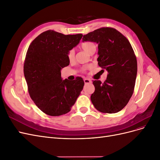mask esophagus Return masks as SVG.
<instances>
[{
	"label": "esophagus",
	"instance_id": "esophagus-1",
	"mask_svg": "<svg viewBox=\"0 0 160 160\" xmlns=\"http://www.w3.org/2000/svg\"><path fill=\"white\" fill-rule=\"evenodd\" d=\"M84 83L85 84H88V83H91V81L90 79H84Z\"/></svg>",
	"mask_w": 160,
	"mask_h": 160
}]
</instances>
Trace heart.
Returning a JSON list of instances; mask_svg holds the SVG:
<instances>
[{"label": "heart", "instance_id": "b5f03b06", "mask_svg": "<svg viewBox=\"0 0 160 160\" xmlns=\"http://www.w3.org/2000/svg\"><path fill=\"white\" fill-rule=\"evenodd\" d=\"M81 48L83 49L86 52H88V54L89 53L93 50L94 48H96V45L95 43L91 42H83V44L81 45ZM75 57V52L73 50H70L67 52V58H68V60L69 61H73ZM85 71V68H83L82 69V71Z\"/></svg>", "mask_w": 160, "mask_h": 160}]
</instances>
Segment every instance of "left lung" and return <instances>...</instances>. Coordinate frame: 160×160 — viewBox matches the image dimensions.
<instances>
[{"instance_id": "8db88e82", "label": "left lung", "mask_w": 160, "mask_h": 160, "mask_svg": "<svg viewBox=\"0 0 160 160\" xmlns=\"http://www.w3.org/2000/svg\"><path fill=\"white\" fill-rule=\"evenodd\" d=\"M98 44V65L108 74L103 83L93 81L91 100L100 112L115 113L124 108L133 93L137 76L136 57L128 38L118 30L102 27L83 35V42Z\"/></svg>"}]
</instances>
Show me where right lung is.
I'll return each instance as SVG.
<instances>
[{
	"instance_id": "1",
	"label": "right lung",
	"mask_w": 160,
	"mask_h": 160,
	"mask_svg": "<svg viewBox=\"0 0 160 160\" xmlns=\"http://www.w3.org/2000/svg\"><path fill=\"white\" fill-rule=\"evenodd\" d=\"M83 35H63L49 30L28 47L24 75L31 98L43 113L59 116L71 111L84 86L81 77L61 79V70L69 65L67 52L79 44Z\"/></svg>"
}]
</instances>
